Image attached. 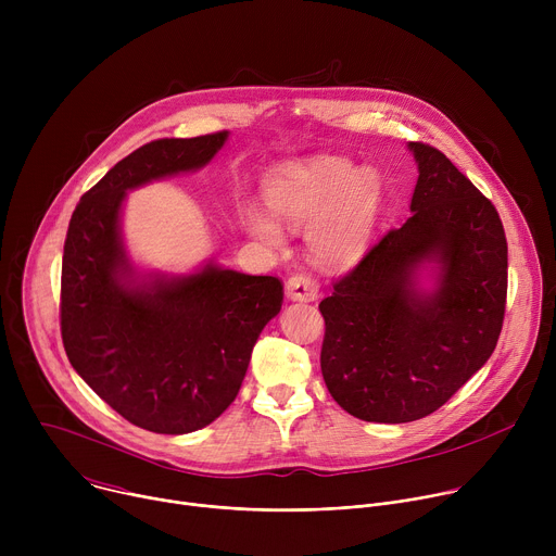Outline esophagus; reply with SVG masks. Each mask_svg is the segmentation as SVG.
<instances>
[{"label": "esophagus", "mask_w": 556, "mask_h": 556, "mask_svg": "<svg viewBox=\"0 0 556 556\" xmlns=\"http://www.w3.org/2000/svg\"><path fill=\"white\" fill-rule=\"evenodd\" d=\"M286 296L292 301H314L319 296V286L309 275H292L286 281Z\"/></svg>", "instance_id": "34e87169"}]
</instances>
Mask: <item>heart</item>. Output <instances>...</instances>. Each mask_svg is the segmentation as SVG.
<instances>
[{"label":"heart","mask_w":556,"mask_h":556,"mask_svg":"<svg viewBox=\"0 0 556 556\" xmlns=\"http://www.w3.org/2000/svg\"><path fill=\"white\" fill-rule=\"evenodd\" d=\"M264 200L288 228L307 226L305 249L312 262L345 268L361 260L371 242L382 178L374 167L356 169L341 155H312L275 167L264 178ZM276 220L260 208H244L247 228L273 249L286 240Z\"/></svg>","instance_id":"obj_1"}]
</instances>
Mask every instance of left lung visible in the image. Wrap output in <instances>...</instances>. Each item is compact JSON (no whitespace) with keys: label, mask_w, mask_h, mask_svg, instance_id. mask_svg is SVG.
Instances as JSON below:
<instances>
[{"label":"left lung","mask_w":556,"mask_h":556,"mask_svg":"<svg viewBox=\"0 0 556 556\" xmlns=\"http://www.w3.org/2000/svg\"><path fill=\"white\" fill-rule=\"evenodd\" d=\"M407 147L418 165L412 217L382 235L319 303L328 391L354 418L387 425L433 414L484 367L508 286L493 202L435 147Z\"/></svg>","instance_id":"left-lung-1"}]
</instances>
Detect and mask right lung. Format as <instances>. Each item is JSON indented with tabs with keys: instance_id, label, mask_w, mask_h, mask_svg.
<instances>
[{
	"instance_id": "right-lung-1",
	"label": "right lung",
	"mask_w": 556,
	"mask_h": 556,
	"mask_svg": "<svg viewBox=\"0 0 556 556\" xmlns=\"http://www.w3.org/2000/svg\"><path fill=\"white\" fill-rule=\"evenodd\" d=\"M228 131L153 140L123 157L76 204L63 247L65 354L131 425L182 435L235 401L253 348L279 314L277 277L202 264L187 275L140 270L123 242L127 191L206 167Z\"/></svg>"
}]
</instances>
